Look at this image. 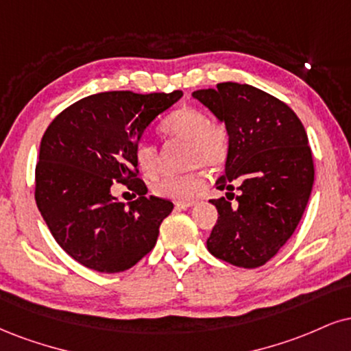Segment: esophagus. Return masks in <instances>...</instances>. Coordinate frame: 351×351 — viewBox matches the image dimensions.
I'll return each mask as SVG.
<instances>
[{
  "label": "esophagus",
  "instance_id": "1",
  "mask_svg": "<svg viewBox=\"0 0 351 351\" xmlns=\"http://www.w3.org/2000/svg\"><path fill=\"white\" fill-rule=\"evenodd\" d=\"M196 204V201H186V202H176V208L178 209H188V208H193V206Z\"/></svg>",
  "mask_w": 351,
  "mask_h": 351
}]
</instances>
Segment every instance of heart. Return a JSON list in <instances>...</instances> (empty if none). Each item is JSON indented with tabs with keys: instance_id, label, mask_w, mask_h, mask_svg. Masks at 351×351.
I'll list each match as a JSON object with an SVG mask.
<instances>
[{
	"instance_id": "1",
	"label": "heart",
	"mask_w": 351,
	"mask_h": 351,
	"mask_svg": "<svg viewBox=\"0 0 351 351\" xmlns=\"http://www.w3.org/2000/svg\"><path fill=\"white\" fill-rule=\"evenodd\" d=\"M160 132L168 137L188 141L186 163L196 167L183 175H167L154 184V193L165 199L186 202L191 201L208 186V176L199 167L216 171L223 167L229 157V134L201 109L184 108L171 112L160 125ZM134 160L145 176L158 173V154L154 143L141 141L134 147Z\"/></svg>"
}]
</instances>
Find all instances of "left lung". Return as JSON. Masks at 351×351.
<instances>
[{"label":"left lung","mask_w":351,"mask_h":351,"mask_svg":"<svg viewBox=\"0 0 351 351\" xmlns=\"http://www.w3.org/2000/svg\"><path fill=\"white\" fill-rule=\"evenodd\" d=\"M193 98L229 134L217 189L240 191L237 206L229 197L210 201L219 217L208 250L235 267L258 268L288 242L309 201L314 162L306 129L288 104L250 84L219 83Z\"/></svg>","instance_id":"8db88e82"}]
</instances>
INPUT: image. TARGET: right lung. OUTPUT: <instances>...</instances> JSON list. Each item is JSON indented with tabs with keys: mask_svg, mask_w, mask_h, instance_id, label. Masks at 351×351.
<instances>
[{
	"mask_svg": "<svg viewBox=\"0 0 351 351\" xmlns=\"http://www.w3.org/2000/svg\"><path fill=\"white\" fill-rule=\"evenodd\" d=\"M183 93L106 91L58 114L40 141L36 202L53 239L73 260L99 273L132 268L155 247L173 202L145 196L134 147ZM114 180L139 197L125 208Z\"/></svg>",
	"mask_w": 351,
	"mask_h": 351,
	"instance_id": "right-lung-1",
	"label": "right lung"
}]
</instances>
